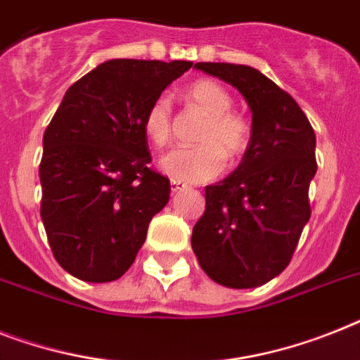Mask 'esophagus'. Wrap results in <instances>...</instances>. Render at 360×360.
<instances>
[{
	"label": "esophagus",
	"mask_w": 360,
	"mask_h": 360,
	"mask_svg": "<svg viewBox=\"0 0 360 360\" xmlns=\"http://www.w3.org/2000/svg\"><path fill=\"white\" fill-rule=\"evenodd\" d=\"M170 186H172V194H175V192H181V190H185V183H181V181L177 179H172L170 181Z\"/></svg>",
	"instance_id": "1"
}]
</instances>
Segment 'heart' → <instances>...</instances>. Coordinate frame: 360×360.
<instances>
[{
	"label": "heart",
	"mask_w": 360,
	"mask_h": 360,
	"mask_svg": "<svg viewBox=\"0 0 360 360\" xmlns=\"http://www.w3.org/2000/svg\"><path fill=\"white\" fill-rule=\"evenodd\" d=\"M186 98L195 109L205 114V122L195 133L194 148H177L160 159V168L170 177L186 183L214 179L227 162L235 165L248 153L251 146V125L235 112L233 98L220 83L200 79L188 86ZM172 103L160 94L148 105L144 112L146 136L157 148L172 139Z\"/></svg>",
	"instance_id": "obj_1"
}]
</instances>
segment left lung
Listing matches in <instances>:
<instances>
[{
    "label": "left lung",
    "mask_w": 360,
    "mask_h": 360,
    "mask_svg": "<svg viewBox=\"0 0 360 360\" xmlns=\"http://www.w3.org/2000/svg\"><path fill=\"white\" fill-rule=\"evenodd\" d=\"M194 68L240 90L253 122L238 168L205 186V212L192 231V250L218 285L261 286L288 266L311 218L314 129L294 98L259 70L229 63Z\"/></svg>",
    "instance_id": "8db88e82"
}]
</instances>
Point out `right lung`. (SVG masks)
<instances>
[{
  "instance_id": "1",
  "label": "right lung",
  "mask_w": 360,
  "mask_h": 360,
  "mask_svg": "<svg viewBox=\"0 0 360 360\" xmlns=\"http://www.w3.org/2000/svg\"><path fill=\"white\" fill-rule=\"evenodd\" d=\"M188 60L114 58L75 81L44 133V229L53 257L81 281H116L142 248L170 179L150 168L148 105Z\"/></svg>"
}]
</instances>
